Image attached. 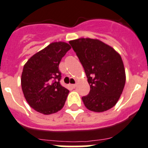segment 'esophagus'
Masks as SVG:
<instances>
[{
  "label": "esophagus",
  "mask_w": 148,
  "mask_h": 148,
  "mask_svg": "<svg viewBox=\"0 0 148 148\" xmlns=\"http://www.w3.org/2000/svg\"><path fill=\"white\" fill-rule=\"evenodd\" d=\"M71 87L72 88H74L76 87V84H71Z\"/></svg>",
  "instance_id": "1"
}]
</instances>
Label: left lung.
<instances>
[{"mask_svg":"<svg viewBox=\"0 0 148 148\" xmlns=\"http://www.w3.org/2000/svg\"><path fill=\"white\" fill-rule=\"evenodd\" d=\"M69 44L89 83V93L82 97L86 107L97 112L111 109L119 101L125 85V70L121 56L97 39L82 38Z\"/></svg>","mask_w":148,"mask_h":148,"instance_id":"left-lung-1","label":"left lung"}]
</instances>
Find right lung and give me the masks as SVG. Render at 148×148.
I'll use <instances>...</instances> for the list:
<instances>
[{"label":"right lung","mask_w":148,"mask_h":148,"mask_svg":"<svg viewBox=\"0 0 148 148\" xmlns=\"http://www.w3.org/2000/svg\"><path fill=\"white\" fill-rule=\"evenodd\" d=\"M70 49L65 42H53L33 55L24 65L21 88L28 104L36 111L50 115L65 105L69 91L60 84L59 65Z\"/></svg>","instance_id":"right-lung-1"}]
</instances>
